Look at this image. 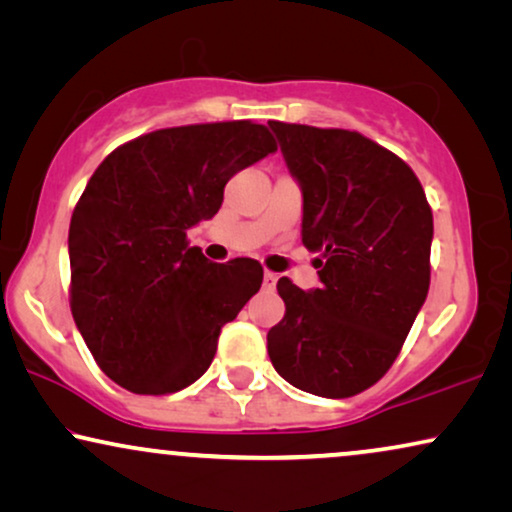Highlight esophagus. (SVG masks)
<instances>
[{
    "label": "esophagus",
    "instance_id": "1",
    "mask_svg": "<svg viewBox=\"0 0 512 512\" xmlns=\"http://www.w3.org/2000/svg\"><path fill=\"white\" fill-rule=\"evenodd\" d=\"M278 281V274H274V271H264V288H274Z\"/></svg>",
    "mask_w": 512,
    "mask_h": 512
}]
</instances>
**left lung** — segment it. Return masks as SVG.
Returning <instances> with one entry per match:
<instances>
[{"label":"left lung","instance_id":"left-lung-1","mask_svg":"<svg viewBox=\"0 0 512 512\" xmlns=\"http://www.w3.org/2000/svg\"><path fill=\"white\" fill-rule=\"evenodd\" d=\"M304 192L302 243L318 252L320 288L283 276L285 316L269 358L292 386L351 398L403 349L431 285L433 213L407 163L346 128L269 121Z\"/></svg>","mask_w":512,"mask_h":512}]
</instances>
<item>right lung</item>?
Segmentation results:
<instances>
[{
    "mask_svg": "<svg viewBox=\"0 0 512 512\" xmlns=\"http://www.w3.org/2000/svg\"><path fill=\"white\" fill-rule=\"evenodd\" d=\"M276 149L267 126L217 121L140 135L95 168L70 222V309L95 363L126 391L194 384L222 327L260 290V262H208L187 231L220 210L238 170Z\"/></svg>",
    "mask_w": 512,
    "mask_h": 512,
    "instance_id": "obj_1",
    "label": "right lung"
}]
</instances>
